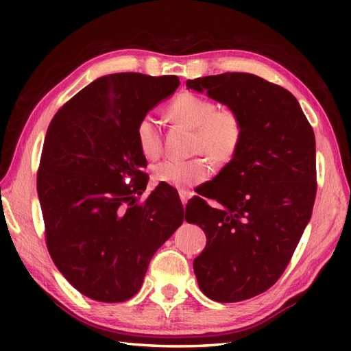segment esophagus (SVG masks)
<instances>
[{"instance_id":"1","label":"esophagus","mask_w":351,"mask_h":351,"mask_svg":"<svg viewBox=\"0 0 351 351\" xmlns=\"http://www.w3.org/2000/svg\"><path fill=\"white\" fill-rule=\"evenodd\" d=\"M180 197H181V202L182 205H187L189 199L191 197V193L187 191V190H180Z\"/></svg>"}]
</instances>
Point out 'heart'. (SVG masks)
Masks as SVG:
<instances>
[{"instance_id": "1", "label": "heart", "mask_w": 351, "mask_h": 351, "mask_svg": "<svg viewBox=\"0 0 351 351\" xmlns=\"http://www.w3.org/2000/svg\"><path fill=\"white\" fill-rule=\"evenodd\" d=\"M167 114L171 121L195 131L193 152L206 154L215 164H228L235 158L244 138V125L238 111L217 106L193 93H182L170 102ZM141 154L155 160L161 154V130L152 114H145L136 126ZM155 181L176 189H190L210 176V161L204 156L190 160H164L152 169Z\"/></svg>"}]
</instances>
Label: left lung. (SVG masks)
<instances>
[{"mask_svg":"<svg viewBox=\"0 0 351 351\" xmlns=\"http://www.w3.org/2000/svg\"><path fill=\"white\" fill-rule=\"evenodd\" d=\"M187 88L241 116L240 151L189 200L185 220L206 245L193 268L211 300L234 303L273 287L311 220L317 193L315 136L293 93L264 78L226 72L187 80ZM218 202L208 206L204 197Z\"/></svg>","mask_w":351,"mask_h":351,"instance_id":"obj_1","label":"left lung"}]
</instances>
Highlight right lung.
<instances>
[{
	"instance_id": "obj_1",
	"label": "right lung",
	"mask_w": 351,
	"mask_h": 351,
	"mask_svg": "<svg viewBox=\"0 0 351 351\" xmlns=\"http://www.w3.org/2000/svg\"><path fill=\"white\" fill-rule=\"evenodd\" d=\"M178 86L175 75L111 73L80 90L48 126L37 171L47 247L88 299L121 303L137 294L155 252L182 225L170 185L158 184L143 204L136 197L149 180L136 126Z\"/></svg>"
}]
</instances>
